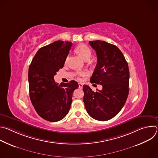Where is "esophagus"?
Here are the masks:
<instances>
[{"mask_svg": "<svg viewBox=\"0 0 158 158\" xmlns=\"http://www.w3.org/2000/svg\"><path fill=\"white\" fill-rule=\"evenodd\" d=\"M82 86H83V84L82 83H79V89H82Z\"/></svg>", "mask_w": 158, "mask_h": 158, "instance_id": "esophagus-1", "label": "esophagus"}]
</instances>
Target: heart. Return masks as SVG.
Listing matches in <instances>:
<instances>
[{
  "label": "heart",
  "mask_w": 158,
  "mask_h": 158,
  "mask_svg": "<svg viewBox=\"0 0 158 158\" xmlns=\"http://www.w3.org/2000/svg\"><path fill=\"white\" fill-rule=\"evenodd\" d=\"M76 52L85 60H89L92 54L91 50L85 44H83L78 45L76 48ZM86 74L87 73L85 71L78 72L76 74V75L78 76L79 79H81V77H84L86 76Z\"/></svg>",
  "instance_id": "obj_1"
}]
</instances>
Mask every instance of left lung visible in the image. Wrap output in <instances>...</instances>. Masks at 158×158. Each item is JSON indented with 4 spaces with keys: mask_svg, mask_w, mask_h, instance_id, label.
<instances>
[{
    "mask_svg": "<svg viewBox=\"0 0 158 158\" xmlns=\"http://www.w3.org/2000/svg\"><path fill=\"white\" fill-rule=\"evenodd\" d=\"M95 50L98 62L90 79L102 89L93 91L83 85L84 103L89 115L101 121L116 116L123 107L129 94V71L127 62L119 48L105 41H89Z\"/></svg>",
    "mask_w": 158,
    "mask_h": 158,
    "instance_id": "left-lung-1",
    "label": "left lung"
}]
</instances>
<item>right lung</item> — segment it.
Masks as SVG:
<instances>
[{"mask_svg":"<svg viewBox=\"0 0 158 158\" xmlns=\"http://www.w3.org/2000/svg\"><path fill=\"white\" fill-rule=\"evenodd\" d=\"M71 42L57 40L39 49L29 68L30 99L37 113L50 122L60 121L68 114L73 93L79 87L75 81L56 83L54 76L64 67Z\"/></svg>","mask_w":158,"mask_h":158,"instance_id":"right-lung-1","label":"right lung"}]
</instances>
